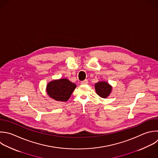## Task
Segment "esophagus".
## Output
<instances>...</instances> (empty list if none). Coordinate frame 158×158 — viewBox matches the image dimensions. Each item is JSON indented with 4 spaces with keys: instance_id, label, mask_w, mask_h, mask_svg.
<instances>
[{
    "instance_id": "esophagus-1",
    "label": "esophagus",
    "mask_w": 158,
    "mask_h": 158,
    "mask_svg": "<svg viewBox=\"0 0 158 158\" xmlns=\"http://www.w3.org/2000/svg\"><path fill=\"white\" fill-rule=\"evenodd\" d=\"M88 80H85L84 81H82L81 82V85H86V84H88Z\"/></svg>"
}]
</instances>
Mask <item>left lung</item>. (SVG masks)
I'll use <instances>...</instances> for the list:
<instances>
[{"label": "left lung", "mask_w": 158, "mask_h": 158, "mask_svg": "<svg viewBox=\"0 0 158 158\" xmlns=\"http://www.w3.org/2000/svg\"><path fill=\"white\" fill-rule=\"evenodd\" d=\"M95 90L98 95L101 98H106L111 93L112 86L105 81H100L94 85Z\"/></svg>", "instance_id": "8db88e82"}]
</instances>
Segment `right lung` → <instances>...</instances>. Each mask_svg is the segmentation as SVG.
I'll return each instance as SVG.
<instances>
[{"label":"right lung","instance_id":"obj_1","mask_svg":"<svg viewBox=\"0 0 158 158\" xmlns=\"http://www.w3.org/2000/svg\"><path fill=\"white\" fill-rule=\"evenodd\" d=\"M77 85L67 78L54 80L49 82L46 92L49 97L57 101L66 102L76 88Z\"/></svg>","mask_w":158,"mask_h":158}]
</instances>
